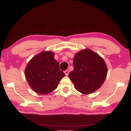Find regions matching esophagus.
Instances as JSON below:
<instances>
[{
  "label": "esophagus",
  "mask_w": 131,
  "mask_h": 131,
  "mask_svg": "<svg viewBox=\"0 0 131 131\" xmlns=\"http://www.w3.org/2000/svg\"><path fill=\"white\" fill-rule=\"evenodd\" d=\"M64 73H65V74L66 76H68L69 73V70H65V72H64Z\"/></svg>",
  "instance_id": "esophagus-1"
}]
</instances>
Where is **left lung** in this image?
<instances>
[{"instance_id":"8db88e82","label":"left lung","mask_w":131,"mask_h":131,"mask_svg":"<svg viewBox=\"0 0 131 131\" xmlns=\"http://www.w3.org/2000/svg\"><path fill=\"white\" fill-rule=\"evenodd\" d=\"M73 63L74 69L69 77L78 91L89 94L101 87L107 76V68L101 56L85 49L75 55Z\"/></svg>"}]
</instances>
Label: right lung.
Wrapping results in <instances>:
<instances>
[{
	"label": "right lung",
	"mask_w": 131,
	"mask_h": 131,
	"mask_svg": "<svg viewBox=\"0 0 131 131\" xmlns=\"http://www.w3.org/2000/svg\"><path fill=\"white\" fill-rule=\"evenodd\" d=\"M59 65L54 59V53L51 51L41 52L33 57L25 70L26 80L32 89L42 95L49 94L56 89L65 76Z\"/></svg>",
	"instance_id": "right-lung-1"
}]
</instances>
